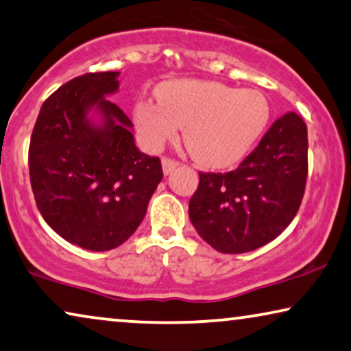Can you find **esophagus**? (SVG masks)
<instances>
[{"label":"esophagus","instance_id":"esophagus-1","mask_svg":"<svg viewBox=\"0 0 351 351\" xmlns=\"http://www.w3.org/2000/svg\"><path fill=\"white\" fill-rule=\"evenodd\" d=\"M161 166H163L165 176H169L171 172L174 171L177 166H179V163H177V161H174V160H171V158H163V160H161Z\"/></svg>","mask_w":351,"mask_h":351}]
</instances>
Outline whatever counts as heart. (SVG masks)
I'll return each mask as SVG.
<instances>
[{"label": "heart", "mask_w": 351, "mask_h": 351, "mask_svg": "<svg viewBox=\"0 0 351 351\" xmlns=\"http://www.w3.org/2000/svg\"><path fill=\"white\" fill-rule=\"evenodd\" d=\"M155 93L158 103L141 99L133 109L142 144L158 150L184 126L188 152L207 167H228L242 160L271 119V106L260 91L215 80H167Z\"/></svg>", "instance_id": "b5f03b06"}]
</instances>
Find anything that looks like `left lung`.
<instances>
[{
  "instance_id": "1",
  "label": "left lung",
  "mask_w": 351,
  "mask_h": 351,
  "mask_svg": "<svg viewBox=\"0 0 351 351\" xmlns=\"http://www.w3.org/2000/svg\"><path fill=\"white\" fill-rule=\"evenodd\" d=\"M307 149L306 123L288 112L236 171L199 172V186L188 204L197 234L221 253L252 252L274 241L301 206Z\"/></svg>"
}]
</instances>
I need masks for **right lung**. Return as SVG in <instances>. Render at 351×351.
<instances>
[{
	"label": "right lung",
	"instance_id": "add662e5",
	"mask_svg": "<svg viewBox=\"0 0 351 351\" xmlns=\"http://www.w3.org/2000/svg\"><path fill=\"white\" fill-rule=\"evenodd\" d=\"M120 71L75 77L50 95L29 142L38 209L57 234L108 252L134 234L163 179L156 156L136 147L133 123L109 96Z\"/></svg>",
	"mask_w": 351,
	"mask_h": 351
}]
</instances>
